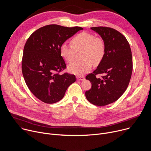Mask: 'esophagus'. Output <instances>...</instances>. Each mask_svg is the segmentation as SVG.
<instances>
[{"instance_id":"34e87169","label":"esophagus","mask_w":151,"mask_h":151,"mask_svg":"<svg viewBox=\"0 0 151 151\" xmlns=\"http://www.w3.org/2000/svg\"><path fill=\"white\" fill-rule=\"evenodd\" d=\"M76 78H77V79L78 80H79V81H83L84 79H85V78H84V76H77L76 77Z\"/></svg>"}]
</instances>
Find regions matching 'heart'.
<instances>
[{
	"label": "heart",
	"instance_id": "b5f03b06",
	"mask_svg": "<svg viewBox=\"0 0 151 151\" xmlns=\"http://www.w3.org/2000/svg\"><path fill=\"white\" fill-rule=\"evenodd\" d=\"M71 45L63 44L60 48L61 57L67 63H72L76 52H81L82 61H75L68 66V71L73 74L81 76L88 72L93 63L99 64L103 59L106 52L104 40L95 37L92 33L83 32L75 36L71 40Z\"/></svg>",
	"mask_w": 151,
	"mask_h": 151
}]
</instances>
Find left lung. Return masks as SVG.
Segmentation results:
<instances>
[{"label": "left lung", "mask_w": 151, "mask_h": 151, "mask_svg": "<svg viewBox=\"0 0 151 151\" xmlns=\"http://www.w3.org/2000/svg\"><path fill=\"white\" fill-rule=\"evenodd\" d=\"M91 29L104 40L106 52L97 69L85 78L91 83L85 96L93 104L104 106L116 101L127 88L133 70L132 51L125 37L117 30L106 27ZM97 74L105 76L97 78Z\"/></svg>", "instance_id": "obj_1"}]
</instances>
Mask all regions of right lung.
Masks as SVG:
<instances>
[{"label":"right lung","instance_id":"obj_1","mask_svg":"<svg viewBox=\"0 0 151 151\" xmlns=\"http://www.w3.org/2000/svg\"><path fill=\"white\" fill-rule=\"evenodd\" d=\"M80 27L56 24L42 27L27 39L23 50L22 72L29 89L39 100L52 104L61 100L69 86L76 81L74 75L58 72L66 65L61 57V45Z\"/></svg>","mask_w":151,"mask_h":151}]
</instances>
